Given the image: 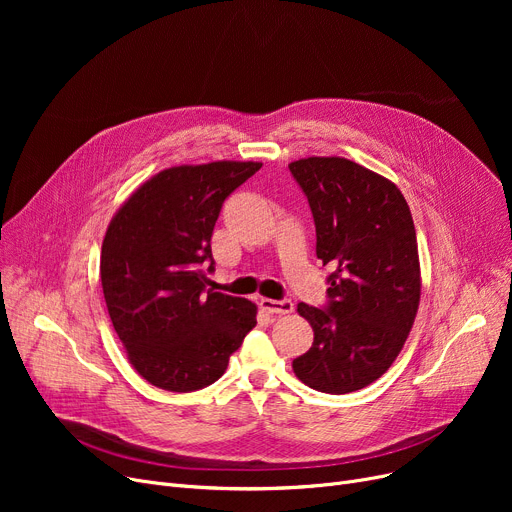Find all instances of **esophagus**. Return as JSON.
<instances>
[{
	"label": "esophagus",
	"mask_w": 512,
	"mask_h": 512,
	"mask_svg": "<svg viewBox=\"0 0 512 512\" xmlns=\"http://www.w3.org/2000/svg\"><path fill=\"white\" fill-rule=\"evenodd\" d=\"M261 309H265L267 313H276V315H286V313H292L294 305L292 301L284 299V301H274V299H261Z\"/></svg>",
	"instance_id": "1"
}]
</instances>
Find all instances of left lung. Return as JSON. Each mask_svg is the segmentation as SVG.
Masks as SVG:
<instances>
[{
	"label": "left lung",
	"mask_w": 512,
	"mask_h": 512,
	"mask_svg": "<svg viewBox=\"0 0 512 512\" xmlns=\"http://www.w3.org/2000/svg\"><path fill=\"white\" fill-rule=\"evenodd\" d=\"M307 195L328 265V307L299 303L313 328L292 361L313 390L348 394L375 382L402 351L421 299L417 234L398 186L351 159L305 157L288 166Z\"/></svg>",
	"instance_id": "obj_1"
}]
</instances>
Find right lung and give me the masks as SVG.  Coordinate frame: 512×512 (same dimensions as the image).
I'll list each match as a JSON object with an SVG mask.
<instances>
[{"mask_svg": "<svg viewBox=\"0 0 512 512\" xmlns=\"http://www.w3.org/2000/svg\"><path fill=\"white\" fill-rule=\"evenodd\" d=\"M259 161L161 170L116 211L101 245L107 313L143 380L193 392L222 378L257 324V305L205 288L211 234L226 197Z\"/></svg>", "mask_w": 512, "mask_h": 512, "instance_id": "1", "label": "right lung"}]
</instances>
